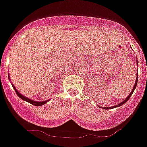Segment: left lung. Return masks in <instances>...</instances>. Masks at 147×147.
I'll return each mask as SVG.
<instances>
[{
    "label": "left lung",
    "mask_w": 147,
    "mask_h": 147,
    "mask_svg": "<svg viewBox=\"0 0 147 147\" xmlns=\"http://www.w3.org/2000/svg\"><path fill=\"white\" fill-rule=\"evenodd\" d=\"M137 63H138V60H137ZM138 64H137V65ZM137 76H136V82H135V85H134V87H133V88H132V91H131V93H129V95H128V96L127 97V98H125V99L124 100V101H123V102H121V103H119V105H115V106H113V107H102V108L103 109H105V110H108V109H111V108H115V107H120V106H121L122 105H124V103H126V102H127V101H128V100H129V98H130V96H132V93H133V92H134V90H135V89H136V86H137V84H138V70H137Z\"/></svg>",
    "instance_id": "8db88e82"
}]
</instances>
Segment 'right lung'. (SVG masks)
Returning <instances> with one entry per match:
<instances>
[{"label": "right lung", "instance_id": "obj_1", "mask_svg": "<svg viewBox=\"0 0 147 147\" xmlns=\"http://www.w3.org/2000/svg\"><path fill=\"white\" fill-rule=\"evenodd\" d=\"M8 75H9V80H10L9 74H8ZM11 85H12L13 88L15 89V92H16L17 95H18V96L20 97V98H21V99H23V101H26V102H28V103L32 104V105H34V106H42V105H45V104L46 103V102H49V100H46V101H44V102H37V101H34V100H32V99H30V98H27L26 96H23V95H22L21 93H20V92L18 91V90H17L16 88H15V87L14 86V85H13V84H11Z\"/></svg>", "mask_w": 147, "mask_h": 147}]
</instances>
